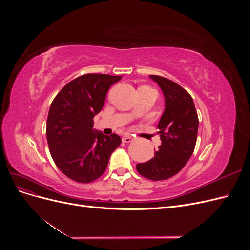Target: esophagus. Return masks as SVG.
I'll list each match as a JSON object with an SVG mask.
<instances>
[{"label": "esophagus", "instance_id": "esophagus-1", "mask_svg": "<svg viewBox=\"0 0 250 250\" xmlns=\"http://www.w3.org/2000/svg\"><path fill=\"white\" fill-rule=\"evenodd\" d=\"M122 141L123 143H130L133 141V137H131V135H124L122 138Z\"/></svg>", "mask_w": 250, "mask_h": 250}]
</instances>
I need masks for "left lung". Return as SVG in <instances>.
<instances>
[{
  "instance_id": "1",
  "label": "left lung",
  "mask_w": 250,
  "mask_h": 250,
  "mask_svg": "<svg viewBox=\"0 0 250 250\" xmlns=\"http://www.w3.org/2000/svg\"><path fill=\"white\" fill-rule=\"evenodd\" d=\"M161 87L165 110L158 122L162 145L154 157L137 165L142 176L151 180H165L185 167L194 152L198 132V116L192 97L177 83L165 77L149 76Z\"/></svg>"
}]
</instances>
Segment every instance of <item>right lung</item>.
<instances>
[{
    "mask_svg": "<svg viewBox=\"0 0 250 250\" xmlns=\"http://www.w3.org/2000/svg\"><path fill=\"white\" fill-rule=\"evenodd\" d=\"M120 79L107 74L82 75L67 83L51 104L46 130L51 156L57 168L77 183L99 178L120 146L119 135L93 128L109 87Z\"/></svg>",
    "mask_w": 250,
    "mask_h": 250,
    "instance_id": "add662e5",
    "label": "right lung"
}]
</instances>
